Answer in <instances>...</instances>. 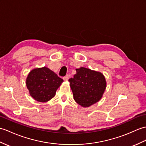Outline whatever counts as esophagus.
<instances>
[{"instance_id": "esophagus-1", "label": "esophagus", "mask_w": 146, "mask_h": 146, "mask_svg": "<svg viewBox=\"0 0 146 146\" xmlns=\"http://www.w3.org/2000/svg\"><path fill=\"white\" fill-rule=\"evenodd\" d=\"M69 79V75L68 74H66V75L65 76L63 77V80L65 81H68Z\"/></svg>"}]
</instances>
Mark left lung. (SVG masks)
Segmentation results:
<instances>
[{
	"mask_svg": "<svg viewBox=\"0 0 146 146\" xmlns=\"http://www.w3.org/2000/svg\"><path fill=\"white\" fill-rule=\"evenodd\" d=\"M69 79L74 100L83 107H89L99 101L106 89V82L103 74L81 67Z\"/></svg>",
	"mask_w": 146,
	"mask_h": 146,
	"instance_id": "obj_1",
	"label": "left lung"
}]
</instances>
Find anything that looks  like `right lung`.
Segmentation results:
<instances>
[{"label": "right lung", "mask_w": 146, "mask_h": 146, "mask_svg": "<svg viewBox=\"0 0 146 146\" xmlns=\"http://www.w3.org/2000/svg\"><path fill=\"white\" fill-rule=\"evenodd\" d=\"M63 80L46 67L35 68L29 74L26 80L30 94L39 102H46L55 96Z\"/></svg>", "instance_id": "1"}]
</instances>
